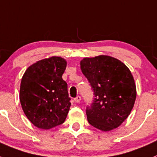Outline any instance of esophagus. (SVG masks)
<instances>
[{
  "label": "esophagus",
  "mask_w": 157,
  "mask_h": 157,
  "mask_svg": "<svg viewBox=\"0 0 157 157\" xmlns=\"http://www.w3.org/2000/svg\"><path fill=\"white\" fill-rule=\"evenodd\" d=\"M81 97H80V96H77L76 98H74V101L76 102V103H79V102L81 101Z\"/></svg>",
  "instance_id": "34e87169"
}]
</instances>
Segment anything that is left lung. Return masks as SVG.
Wrapping results in <instances>:
<instances>
[{
	"instance_id": "obj_1",
	"label": "left lung",
	"mask_w": 157,
	"mask_h": 157,
	"mask_svg": "<svg viewBox=\"0 0 157 157\" xmlns=\"http://www.w3.org/2000/svg\"><path fill=\"white\" fill-rule=\"evenodd\" d=\"M81 68L95 97L86 108L89 123L104 132L119 127L129 116L136 97L128 68L114 57L101 55L83 59Z\"/></svg>"
}]
</instances>
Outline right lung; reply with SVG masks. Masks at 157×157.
I'll list each match as a JSON object with an SVG mask.
<instances>
[{
  "mask_svg": "<svg viewBox=\"0 0 157 157\" xmlns=\"http://www.w3.org/2000/svg\"><path fill=\"white\" fill-rule=\"evenodd\" d=\"M67 62L52 56L34 63L26 69L20 87V101L33 124L50 129L63 124L71 106L68 85L62 79Z\"/></svg>",
  "mask_w": 157,
  "mask_h": 157,
  "instance_id": "obj_1",
  "label": "right lung"
}]
</instances>
